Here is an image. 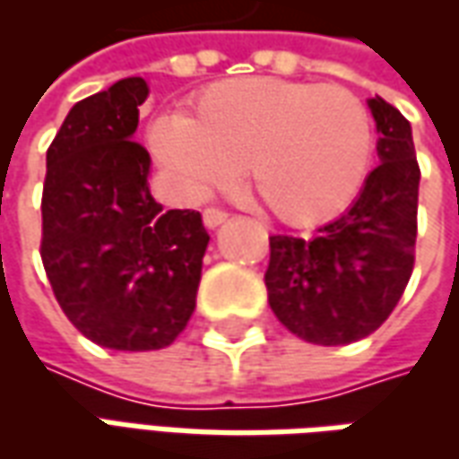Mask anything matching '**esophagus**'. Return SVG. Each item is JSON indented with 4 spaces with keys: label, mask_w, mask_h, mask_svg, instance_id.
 <instances>
[{
    "label": "esophagus",
    "mask_w": 459,
    "mask_h": 459,
    "mask_svg": "<svg viewBox=\"0 0 459 459\" xmlns=\"http://www.w3.org/2000/svg\"><path fill=\"white\" fill-rule=\"evenodd\" d=\"M229 216H230L229 211L209 206V209L204 211V226H206V229H216V226H221V223L229 219Z\"/></svg>",
    "instance_id": "obj_1"
}]
</instances>
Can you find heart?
<instances>
[{
  "instance_id": "b5f03b06",
  "label": "heart",
  "mask_w": 459,
  "mask_h": 459,
  "mask_svg": "<svg viewBox=\"0 0 459 459\" xmlns=\"http://www.w3.org/2000/svg\"><path fill=\"white\" fill-rule=\"evenodd\" d=\"M150 147L194 196L248 169L275 219L315 226L359 196L376 134L366 105L342 85L236 78L206 88L184 117H160Z\"/></svg>"
}]
</instances>
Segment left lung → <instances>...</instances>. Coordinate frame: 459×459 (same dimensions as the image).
<instances>
[{
    "mask_svg": "<svg viewBox=\"0 0 459 459\" xmlns=\"http://www.w3.org/2000/svg\"><path fill=\"white\" fill-rule=\"evenodd\" d=\"M378 160L359 199L312 238L270 236L268 302L295 337L342 346L368 337L394 312L411 280L418 236V181L411 122L368 100Z\"/></svg>",
    "mask_w": 459,
    "mask_h": 459,
    "instance_id": "left-lung-1",
    "label": "left lung"
}]
</instances>
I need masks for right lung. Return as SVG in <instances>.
<instances>
[{
  "mask_svg": "<svg viewBox=\"0 0 459 459\" xmlns=\"http://www.w3.org/2000/svg\"><path fill=\"white\" fill-rule=\"evenodd\" d=\"M147 93L144 78H125L75 103L46 152V278L71 325L117 351L179 337L209 246L199 211L152 199L150 152L132 140Z\"/></svg>",
  "mask_w": 459,
  "mask_h": 459,
  "instance_id": "add662e5",
  "label": "right lung"
}]
</instances>
